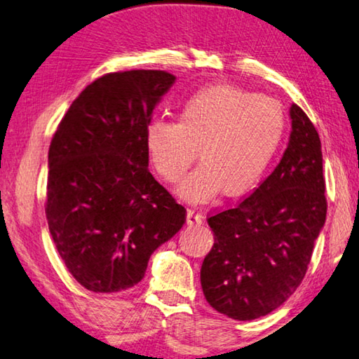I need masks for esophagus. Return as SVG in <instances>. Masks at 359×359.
Returning <instances> with one entry per match:
<instances>
[{"instance_id": "1", "label": "esophagus", "mask_w": 359, "mask_h": 359, "mask_svg": "<svg viewBox=\"0 0 359 359\" xmlns=\"http://www.w3.org/2000/svg\"><path fill=\"white\" fill-rule=\"evenodd\" d=\"M187 224L189 225H201L203 215L195 209H187Z\"/></svg>"}]
</instances>
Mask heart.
<instances>
[{"label":"heart","instance_id":"1","mask_svg":"<svg viewBox=\"0 0 359 359\" xmlns=\"http://www.w3.org/2000/svg\"><path fill=\"white\" fill-rule=\"evenodd\" d=\"M284 134L286 113L280 102L215 84L182 104L177 123L151 121L145 145L153 169L168 184L184 177L198 150L201 166L179 187V195L204 203L220 190L230 198L251 191L280 151Z\"/></svg>","mask_w":359,"mask_h":359}]
</instances>
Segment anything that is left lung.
Segmentation results:
<instances>
[{
	"label": "left lung",
	"mask_w": 359,
	"mask_h": 359,
	"mask_svg": "<svg viewBox=\"0 0 359 359\" xmlns=\"http://www.w3.org/2000/svg\"><path fill=\"white\" fill-rule=\"evenodd\" d=\"M276 169L246 200L210 215L214 246L201 265L204 297L238 321L269 315L302 283L326 220L318 130L299 105Z\"/></svg>",
	"instance_id": "1"
}]
</instances>
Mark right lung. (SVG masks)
Listing matches in <instances>:
<instances>
[{"instance_id": "obj_1", "label": "right lung", "mask_w": 359, "mask_h": 359, "mask_svg": "<svg viewBox=\"0 0 359 359\" xmlns=\"http://www.w3.org/2000/svg\"><path fill=\"white\" fill-rule=\"evenodd\" d=\"M175 76L113 72L68 108L49 147L46 219L60 259L93 292L133 287L187 210L149 170L145 129Z\"/></svg>"}]
</instances>
